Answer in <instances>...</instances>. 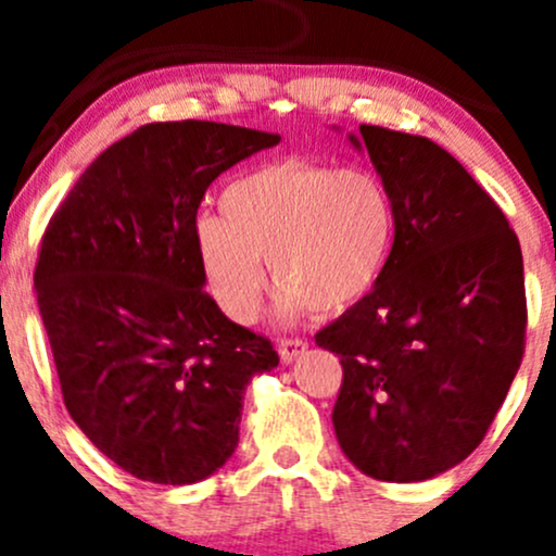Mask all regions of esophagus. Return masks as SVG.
<instances>
[{"instance_id": "esophagus-1", "label": "esophagus", "mask_w": 556, "mask_h": 556, "mask_svg": "<svg viewBox=\"0 0 556 556\" xmlns=\"http://www.w3.org/2000/svg\"><path fill=\"white\" fill-rule=\"evenodd\" d=\"M305 348H308V342L292 340V337H287V340H279V358H282L285 363H292L298 358V355L305 353Z\"/></svg>"}]
</instances>
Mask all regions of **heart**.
I'll list each match as a JSON object with an SVG mask.
<instances>
[{
  "label": "heart",
  "mask_w": 556,
  "mask_h": 556,
  "mask_svg": "<svg viewBox=\"0 0 556 556\" xmlns=\"http://www.w3.org/2000/svg\"><path fill=\"white\" fill-rule=\"evenodd\" d=\"M219 208L195 225V251L216 303L242 324L261 311L264 264L282 287V316L355 308L384 277L397 235L392 190L363 167L266 164L229 182Z\"/></svg>",
  "instance_id": "1"
}]
</instances>
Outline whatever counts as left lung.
Returning <instances> with one entry per match:
<instances>
[{"label": "left lung", "mask_w": 556, "mask_h": 556, "mask_svg": "<svg viewBox=\"0 0 556 556\" xmlns=\"http://www.w3.org/2000/svg\"><path fill=\"white\" fill-rule=\"evenodd\" d=\"M361 136L392 190L397 235L371 295L316 344L342 363L331 420L348 460L379 481H426L483 442L518 374L522 253L494 198L442 146L379 125Z\"/></svg>", "instance_id": "obj_1"}]
</instances>
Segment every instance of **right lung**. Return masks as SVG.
I'll use <instances>...</instances> for the list:
<instances>
[{
    "label": "right lung",
    "instance_id": "1",
    "mask_svg": "<svg viewBox=\"0 0 556 556\" xmlns=\"http://www.w3.org/2000/svg\"><path fill=\"white\" fill-rule=\"evenodd\" d=\"M277 143L203 119L143 125L96 156L43 232L34 285L62 400L140 481L182 486L222 468L248 381L279 363L203 290L195 251L208 185Z\"/></svg>",
    "mask_w": 556,
    "mask_h": 556
}]
</instances>
